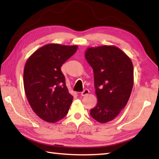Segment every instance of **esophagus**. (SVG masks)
Wrapping results in <instances>:
<instances>
[{"label": "esophagus", "mask_w": 159, "mask_h": 159, "mask_svg": "<svg viewBox=\"0 0 159 159\" xmlns=\"http://www.w3.org/2000/svg\"><path fill=\"white\" fill-rule=\"evenodd\" d=\"M89 93H90L89 90L85 89V90H83V92L81 93V94H80V95H81V96H86V95H88Z\"/></svg>", "instance_id": "obj_1"}]
</instances>
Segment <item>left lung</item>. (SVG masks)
I'll return each instance as SVG.
<instances>
[{"label": "left lung", "mask_w": 159, "mask_h": 159, "mask_svg": "<svg viewBox=\"0 0 159 159\" xmlns=\"http://www.w3.org/2000/svg\"><path fill=\"white\" fill-rule=\"evenodd\" d=\"M85 60L93 69L98 103L90 115L101 123L111 121L119 114L130 98L134 83L130 57L114 45L86 49Z\"/></svg>", "instance_id": "left-lung-1"}]
</instances>
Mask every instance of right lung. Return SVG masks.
Segmentation results:
<instances>
[{
	"instance_id": "right-lung-1",
	"label": "right lung",
	"mask_w": 159,
	"mask_h": 159,
	"mask_svg": "<svg viewBox=\"0 0 159 159\" xmlns=\"http://www.w3.org/2000/svg\"><path fill=\"white\" fill-rule=\"evenodd\" d=\"M77 49V45L47 44L26 61L23 79L26 96L33 111L45 121L57 122L69 111L74 97L60 68Z\"/></svg>"
}]
</instances>
